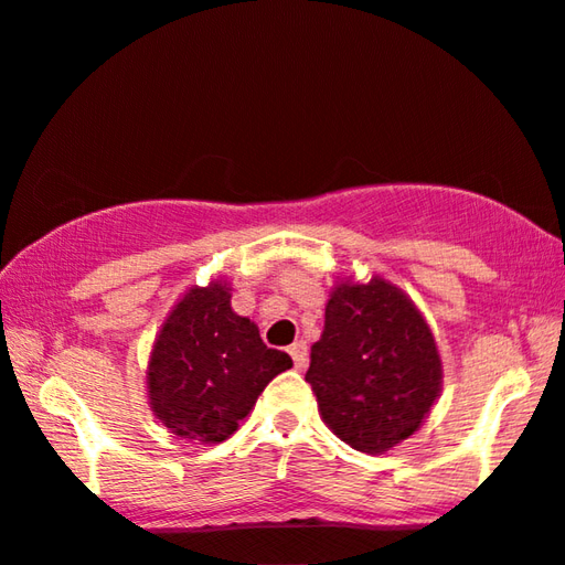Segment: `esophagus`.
Masks as SVG:
<instances>
[{
  "label": "esophagus",
  "mask_w": 565,
  "mask_h": 565,
  "mask_svg": "<svg viewBox=\"0 0 565 565\" xmlns=\"http://www.w3.org/2000/svg\"><path fill=\"white\" fill-rule=\"evenodd\" d=\"M288 353H290L292 363H295V367H298V370H302L305 365H308V345H305L302 340H298V343H292L288 348Z\"/></svg>",
  "instance_id": "esophagus-1"
}]
</instances>
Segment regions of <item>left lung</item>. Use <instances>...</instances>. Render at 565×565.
<instances>
[{
    "mask_svg": "<svg viewBox=\"0 0 565 565\" xmlns=\"http://www.w3.org/2000/svg\"><path fill=\"white\" fill-rule=\"evenodd\" d=\"M328 428L360 452L411 438L440 395L443 365L428 322L383 277L335 285L305 373Z\"/></svg>",
    "mask_w": 565,
    "mask_h": 565,
    "instance_id": "1",
    "label": "left lung"
}]
</instances>
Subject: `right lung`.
<instances>
[{
  "label": "right lung",
  "mask_w": 565,
  "mask_h": 565,
  "mask_svg": "<svg viewBox=\"0 0 565 565\" xmlns=\"http://www.w3.org/2000/svg\"><path fill=\"white\" fill-rule=\"evenodd\" d=\"M292 367L263 343L255 322L230 308L225 280L190 288L154 340L147 367L150 408L174 436L222 443L275 375Z\"/></svg>",
  "instance_id": "right-lung-1"
}]
</instances>
